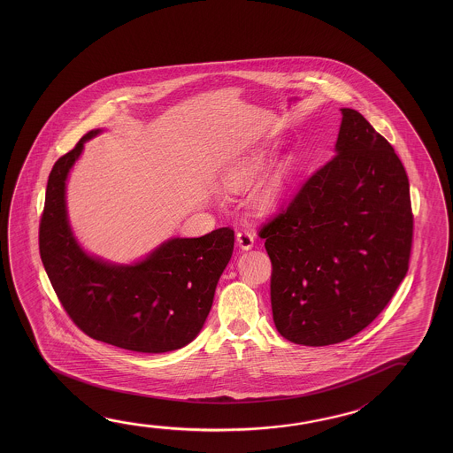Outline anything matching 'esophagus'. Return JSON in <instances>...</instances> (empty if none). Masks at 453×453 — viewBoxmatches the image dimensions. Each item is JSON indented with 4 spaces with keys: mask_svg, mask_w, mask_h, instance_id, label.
Listing matches in <instances>:
<instances>
[{
    "mask_svg": "<svg viewBox=\"0 0 453 453\" xmlns=\"http://www.w3.org/2000/svg\"><path fill=\"white\" fill-rule=\"evenodd\" d=\"M237 245L242 248V250H251L252 246H254V237H252L251 232H248V230H242V232H238L237 234Z\"/></svg>",
    "mask_w": 453,
    "mask_h": 453,
    "instance_id": "1",
    "label": "esophagus"
}]
</instances>
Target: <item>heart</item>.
Here are the masks:
<instances>
[{
    "label": "heart",
    "instance_id": "obj_1",
    "mask_svg": "<svg viewBox=\"0 0 453 453\" xmlns=\"http://www.w3.org/2000/svg\"><path fill=\"white\" fill-rule=\"evenodd\" d=\"M267 165V153L257 151L246 157L243 163L240 164L237 171L230 177V185L246 186L251 183L252 180L259 175L260 172ZM290 167L289 164H281L276 171L268 177L267 181L260 188L259 193L256 196V205L262 210L276 207L281 203L282 199L289 191Z\"/></svg>",
    "mask_w": 453,
    "mask_h": 453
}]
</instances>
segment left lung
I'll return each instance as SVG.
<instances>
[{
    "label": "left lung",
    "mask_w": 453,
    "mask_h": 453,
    "mask_svg": "<svg viewBox=\"0 0 453 453\" xmlns=\"http://www.w3.org/2000/svg\"><path fill=\"white\" fill-rule=\"evenodd\" d=\"M342 115L334 157L259 232L273 267L274 326L303 346L362 332L408 273L414 219L406 171L362 113Z\"/></svg>",
    "instance_id": "8db88e82"
}]
</instances>
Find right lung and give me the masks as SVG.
<instances>
[{"label":"right lung","mask_w":453,"mask_h":453,"mask_svg":"<svg viewBox=\"0 0 453 453\" xmlns=\"http://www.w3.org/2000/svg\"><path fill=\"white\" fill-rule=\"evenodd\" d=\"M61 156L47 181L39 251L63 308L97 342L134 352L161 354L185 348L201 334L216 284L234 251V230L199 238H169L133 264L91 256L77 242L66 207V181L85 142Z\"/></svg>","instance_id":"obj_1"}]
</instances>
